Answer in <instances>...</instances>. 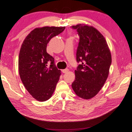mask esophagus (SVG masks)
<instances>
[{"label":"esophagus","instance_id":"obj_1","mask_svg":"<svg viewBox=\"0 0 132 132\" xmlns=\"http://www.w3.org/2000/svg\"><path fill=\"white\" fill-rule=\"evenodd\" d=\"M68 71H69L68 69H64V70H62V73H66V72H68Z\"/></svg>","mask_w":132,"mask_h":132}]
</instances>
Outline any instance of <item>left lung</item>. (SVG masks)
I'll use <instances>...</instances> for the list:
<instances>
[{
  "label": "left lung",
  "mask_w": 132,
  "mask_h": 132,
  "mask_svg": "<svg viewBox=\"0 0 132 132\" xmlns=\"http://www.w3.org/2000/svg\"><path fill=\"white\" fill-rule=\"evenodd\" d=\"M79 35L77 61L80 64L75 71L72 87L79 97H94L104 86L109 74L112 59L104 36L97 29L86 24L72 26Z\"/></svg>",
  "instance_id": "obj_1"
}]
</instances>
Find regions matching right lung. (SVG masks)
Masks as SVG:
<instances>
[{"label": "right lung", "mask_w": 132, "mask_h": 132, "mask_svg": "<svg viewBox=\"0 0 132 132\" xmlns=\"http://www.w3.org/2000/svg\"><path fill=\"white\" fill-rule=\"evenodd\" d=\"M65 27L36 28L23 41L18 57V71L25 89L39 101L52 96L61 75L54 59L46 52L47 43L64 31ZM51 62L50 66L47 63Z\"/></svg>", "instance_id": "obj_1"}]
</instances>
